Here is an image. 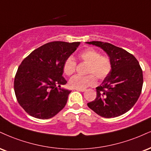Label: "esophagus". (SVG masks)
Instances as JSON below:
<instances>
[{"label":"esophagus","mask_w":151,"mask_h":151,"mask_svg":"<svg viewBox=\"0 0 151 151\" xmlns=\"http://www.w3.org/2000/svg\"><path fill=\"white\" fill-rule=\"evenodd\" d=\"M76 90L78 91H81V92H84L86 89H81V88H76Z\"/></svg>","instance_id":"34e87169"}]
</instances>
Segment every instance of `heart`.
<instances>
[{"label": "heart", "instance_id": "b5f03b06", "mask_svg": "<svg viewBox=\"0 0 151 151\" xmlns=\"http://www.w3.org/2000/svg\"><path fill=\"white\" fill-rule=\"evenodd\" d=\"M79 60L87 63L86 76L75 75L70 79L69 85L71 88L84 89L96 84V78L103 80L110 74L112 70V62L108 56L102 55L99 50L92 48L85 49L78 55ZM77 62L72 56L65 60L63 65L64 73L70 76L75 72Z\"/></svg>", "mask_w": 151, "mask_h": 151}]
</instances>
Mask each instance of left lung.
Here are the masks:
<instances>
[{"label":"left lung","instance_id":"obj_1","mask_svg":"<svg viewBox=\"0 0 151 151\" xmlns=\"http://www.w3.org/2000/svg\"><path fill=\"white\" fill-rule=\"evenodd\" d=\"M108 54L112 70L102 84L96 87V98L87 103L96 114L105 118L116 117L128 112L139 99L143 86V72L132 54L109 43L90 41Z\"/></svg>","mask_w":151,"mask_h":151}]
</instances>
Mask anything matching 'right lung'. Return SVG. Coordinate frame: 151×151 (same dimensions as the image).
Masks as SVG:
<instances>
[{
	"instance_id": "obj_1",
	"label": "right lung",
	"mask_w": 151,
	"mask_h": 151,
	"mask_svg": "<svg viewBox=\"0 0 151 151\" xmlns=\"http://www.w3.org/2000/svg\"><path fill=\"white\" fill-rule=\"evenodd\" d=\"M80 42L52 41L32 51L23 60L14 81L16 98L25 112L41 119L51 118L64 108L71 91L63 77L65 60Z\"/></svg>"
}]
</instances>
